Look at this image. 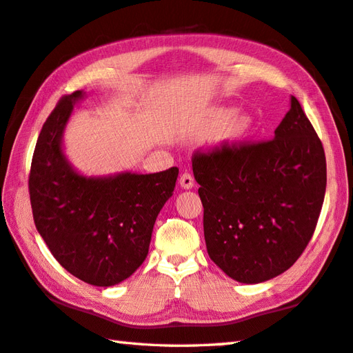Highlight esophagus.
<instances>
[{
  "label": "esophagus",
  "instance_id": "1",
  "mask_svg": "<svg viewBox=\"0 0 353 353\" xmlns=\"http://www.w3.org/2000/svg\"><path fill=\"white\" fill-rule=\"evenodd\" d=\"M179 184H181V187H184V189H192L193 187V175L190 174V172H183L181 178H179Z\"/></svg>",
  "mask_w": 353,
  "mask_h": 353
}]
</instances>
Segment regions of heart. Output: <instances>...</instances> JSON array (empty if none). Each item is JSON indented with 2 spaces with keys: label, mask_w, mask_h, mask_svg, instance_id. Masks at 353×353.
Instances as JSON below:
<instances>
[{
  "label": "heart",
  "mask_w": 353,
  "mask_h": 353,
  "mask_svg": "<svg viewBox=\"0 0 353 353\" xmlns=\"http://www.w3.org/2000/svg\"><path fill=\"white\" fill-rule=\"evenodd\" d=\"M234 111L233 110H218L212 114L210 120H208V123L204 126L203 132L204 134H213L219 131V129L225 126V137L228 139H241V137L245 135L250 128H251V120L245 116H241V117H234L233 120H230L233 117Z\"/></svg>",
  "instance_id": "b5f03b06"
}]
</instances>
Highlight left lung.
Instances as JSON below:
<instances>
[{
    "label": "left lung",
    "mask_w": 353,
    "mask_h": 353,
    "mask_svg": "<svg viewBox=\"0 0 353 353\" xmlns=\"http://www.w3.org/2000/svg\"><path fill=\"white\" fill-rule=\"evenodd\" d=\"M192 168L207 253L227 276L261 283L296 263L326 192L325 149L296 97L272 139L199 148Z\"/></svg>",
    "instance_id": "obj_1"
}]
</instances>
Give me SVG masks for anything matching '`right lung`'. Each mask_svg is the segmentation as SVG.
<instances>
[{
	"instance_id": "add662e5",
	"label": "right lung",
	"mask_w": 353,
	"mask_h": 353,
	"mask_svg": "<svg viewBox=\"0 0 353 353\" xmlns=\"http://www.w3.org/2000/svg\"><path fill=\"white\" fill-rule=\"evenodd\" d=\"M82 97H61L36 141L28 175L34 225L54 259L74 277L112 286L145 262L158 213L172 196L178 168L149 175L85 178L62 154V131Z\"/></svg>"
}]
</instances>
